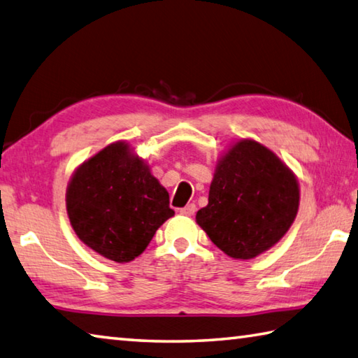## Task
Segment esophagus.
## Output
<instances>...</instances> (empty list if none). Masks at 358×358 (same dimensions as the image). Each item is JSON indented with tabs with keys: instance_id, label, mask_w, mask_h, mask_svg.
<instances>
[{
	"instance_id": "esophagus-1",
	"label": "esophagus",
	"mask_w": 358,
	"mask_h": 358,
	"mask_svg": "<svg viewBox=\"0 0 358 358\" xmlns=\"http://www.w3.org/2000/svg\"><path fill=\"white\" fill-rule=\"evenodd\" d=\"M180 215H184V217H193L194 212H196V206L194 204H187L184 208H180Z\"/></svg>"
}]
</instances>
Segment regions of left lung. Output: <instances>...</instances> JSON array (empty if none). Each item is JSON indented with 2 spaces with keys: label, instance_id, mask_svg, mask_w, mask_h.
Masks as SVG:
<instances>
[{
  "label": "left lung",
  "instance_id": "1",
  "mask_svg": "<svg viewBox=\"0 0 358 358\" xmlns=\"http://www.w3.org/2000/svg\"><path fill=\"white\" fill-rule=\"evenodd\" d=\"M299 198L298 178L284 162L259 141L241 138L218 159L196 222L229 257L251 260L288 232Z\"/></svg>",
  "mask_w": 358,
  "mask_h": 358
}]
</instances>
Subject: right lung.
<instances>
[{"instance_id": "1", "label": "right lung", "mask_w": 358, "mask_h": 358, "mask_svg": "<svg viewBox=\"0 0 358 358\" xmlns=\"http://www.w3.org/2000/svg\"><path fill=\"white\" fill-rule=\"evenodd\" d=\"M65 202L79 240L117 263L138 257L174 215L165 187L124 140L107 145L74 170Z\"/></svg>"}]
</instances>
